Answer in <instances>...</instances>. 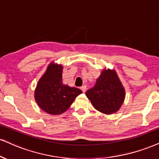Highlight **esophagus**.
Segmentation results:
<instances>
[{"label":"esophagus","instance_id":"34e87169","mask_svg":"<svg viewBox=\"0 0 159 159\" xmlns=\"http://www.w3.org/2000/svg\"><path fill=\"white\" fill-rule=\"evenodd\" d=\"M80 89H81L82 91H83V93H85V92L86 91V86L85 85H83L81 88H80Z\"/></svg>","mask_w":159,"mask_h":159}]
</instances>
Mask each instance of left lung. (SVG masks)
I'll return each mask as SVG.
<instances>
[{
    "label": "left lung",
    "instance_id": "obj_1",
    "mask_svg": "<svg viewBox=\"0 0 159 159\" xmlns=\"http://www.w3.org/2000/svg\"><path fill=\"white\" fill-rule=\"evenodd\" d=\"M93 107L105 114H113L121 108L125 90L115 70L103 68L94 86L86 91Z\"/></svg>",
    "mask_w": 159,
    "mask_h": 159
}]
</instances>
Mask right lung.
Returning a JSON list of instances; mask_svg holds the SVG:
<instances>
[{
  "label": "right lung",
  "mask_w": 159,
  "mask_h": 159,
  "mask_svg": "<svg viewBox=\"0 0 159 159\" xmlns=\"http://www.w3.org/2000/svg\"><path fill=\"white\" fill-rule=\"evenodd\" d=\"M61 64L52 62L37 84L34 99L41 110L51 115L63 113L76 97L83 93L75 87L62 83Z\"/></svg>",
  "instance_id": "add662e5"
}]
</instances>
